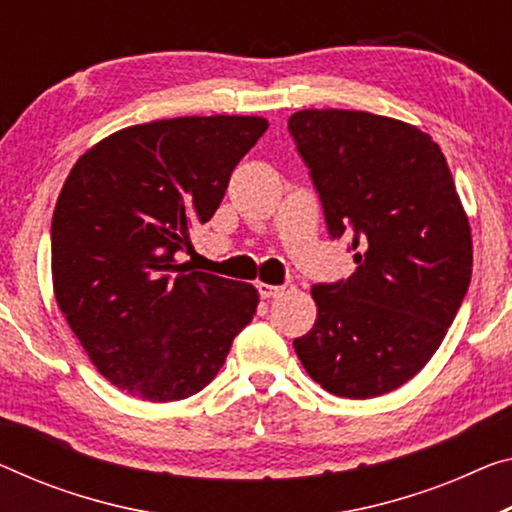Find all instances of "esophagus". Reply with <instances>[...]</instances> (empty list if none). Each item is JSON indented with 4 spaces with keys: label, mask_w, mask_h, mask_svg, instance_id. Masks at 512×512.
Instances as JSON below:
<instances>
[{
    "label": "esophagus",
    "mask_w": 512,
    "mask_h": 512,
    "mask_svg": "<svg viewBox=\"0 0 512 512\" xmlns=\"http://www.w3.org/2000/svg\"><path fill=\"white\" fill-rule=\"evenodd\" d=\"M258 293L265 300H270V297H279L283 293V286H272V283H258Z\"/></svg>",
    "instance_id": "obj_1"
}]
</instances>
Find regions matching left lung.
Listing matches in <instances>:
<instances>
[{"label": "left lung", "instance_id": "1", "mask_svg": "<svg viewBox=\"0 0 512 512\" xmlns=\"http://www.w3.org/2000/svg\"><path fill=\"white\" fill-rule=\"evenodd\" d=\"M332 238L357 270L318 283L316 325L295 338L306 373L343 398L398 389L435 355L465 300L474 249L446 157L416 125L352 109L288 119Z\"/></svg>", "mask_w": 512, "mask_h": 512}]
</instances>
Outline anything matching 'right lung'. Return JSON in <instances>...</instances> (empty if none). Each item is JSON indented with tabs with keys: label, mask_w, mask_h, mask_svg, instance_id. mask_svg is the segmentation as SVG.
<instances>
[{
	"label": "right lung",
	"mask_w": 512,
	"mask_h": 512,
	"mask_svg": "<svg viewBox=\"0 0 512 512\" xmlns=\"http://www.w3.org/2000/svg\"><path fill=\"white\" fill-rule=\"evenodd\" d=\"M267 125L226 114L130 125L70 169L52 217L54 297L91 364L130 396H194L254 318L251 283L185 274L176 256Z\"/></svg>",
	"instance_id": "right-lung-1"
}]
</instances>
